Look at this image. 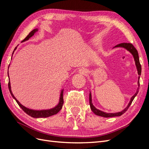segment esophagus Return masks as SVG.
Instances as JSON below:
<instances>
[{
  "label": "esophagus",
  "instance_id": "obj_1",
  "mask_svg": "<svg viewBox=\"0 0 149 149\" xmlns=\"http://www.w3.org/2000/svg\"><path fill=\"white\" fill-rule=\"evenodd\" d=\"M79 73L83 75H86L88 74V70L84 68H81L79 70Z\"/></svg>",
  "mask_w": 149,
  "mask_h": 149
}]
</instances>
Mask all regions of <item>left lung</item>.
<instances>
[{
    "label": "left lung",
    "instance_id": "obj_1",
    "mask_svg": "<svg viewBox=\"0 0 149 149\" xmlns=\"http://www.w3.org/2000/svg\"><path fill=\"white\" fill-rule=\"evenodd\" d=\"M125 48V49H127L128 52H129L130 53L132 54L134 59L135 61V63H136V68L137 70V73L138 74L139 76H141V71H142V68H141V65L140 64V61H139V54H138V52L137 49H136L133 45L131 43H120L117 45L116 46H115L113 48ZM139 79H140V76L138 78V81H137V84H138V88L136 91V93L134 94V96H132L130 98V100L128 104V105L127 106L125 109H124V110H123L120 112H115V113H107V112L102 111L100 109H97V108L95 107L92 102V96H91V91L89 92V104H90V107H91V109L92 110V111L94 112V114L97 116H100L101 117H104V118H111V117H116V116H120L121 115H123L124 112H125V111L128 109V108L129 107V106L131 104L132 102L133 101L134 99L137 96V94L139 93V86H140V83H139Z\"/></svg>",
    "mask_w": 149,
    "mask_h": 149
}]
</instances>
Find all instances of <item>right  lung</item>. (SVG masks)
<instances>
[{"label":"right lung","instance_id":"right-lung-1","mask_svg":"<svg viewBox=\"0 0 149 149\" xmlns=\"http://www.w3.org/2000/svg\"><path fill=\"white\" fill-rule=\"evenodd\" d=\"M38 29H35L33 30H32L31 32L26 36V37L22 41V42H24L25 41H27L29 40L33 35H34V34L38 31ZM17 47L15 48L14 50H13V53H12V55L13 53H14L15 50L17 49ZM12 59V58H11ZM10 65H8V89H9V91L10 93V94L12 95V96L13 97V98L16 101L17 103L19 104V106L22 108V109L23 110L26 114H27L29 116L32 117V118H48V117L52 116L53 115L56 114L58 112H59L63 107V89H62L61 90L60 92V99H59V102H58V104L55 106L53 108H51V109H42V110H35V109H29L28 107H26L25 106H23L22 104L18 101L17 99L15 98V97L13 95L12 92V89H11V86H10V78H9V75H8V68H9Z\"/></svg>","mask_w":149,"mask_h":149}]
</instances>
